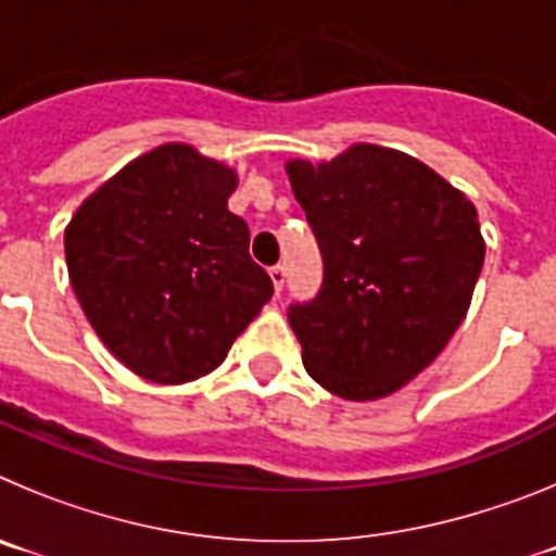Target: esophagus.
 Returning <instances> with one entry per match:
<instances>
[{
  "instance_id": "esophagus-1",
  "label": "esophagus",
  "mask_w": 556,
  "mask_h": 556,
  "mask_svg": "<svg viewBox=\"0 0 556 556\" xmlns=\"http://www.w3.org/2000/svg\"><path fill=\"white\" fill-rule=\"evenodd\" d=\"M269 278H273L275 292H281L283 281H287V267H283V264H275V267H269Z\"/></svg>"
}]
</instances>
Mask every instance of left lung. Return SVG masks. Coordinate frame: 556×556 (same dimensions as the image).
<instances>
[{"label": "left lung", "instance_id": "8db88e82", "mask_svg": "<svg viewBox=\"0 0 556 556\" xmlns=\"http://www.w3.org/2000/svg\"><path fill=\"white\" fill-rule=\"evenodd\" d=\"M323 253V287L289 306L303 365L345 401L392 395L440 356L484 264L479 214L424 161L378 144L287 164Z\"/></svg>", "mask_w": 556, "mask_h": 556}]
</instances>
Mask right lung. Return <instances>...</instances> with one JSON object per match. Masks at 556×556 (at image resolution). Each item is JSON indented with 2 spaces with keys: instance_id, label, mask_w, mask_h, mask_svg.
Returning <instances> with one entry per match:
<instances>
[{
  "instance_id": "add662e5",
  "label": "right lung",
  "mask_w": 556,
  "mask_h": 556,
  "mask_svg": "<svg viewBox=\"0 0 556 556\" xmlns=\"http://www.w3.org/2000/svg\"><path fill=\"white\" fill-rule=\"evenodd\" d=\"M236 172L191 144L144 152L66 225L68 281L102 345L155 384L217 370L273 298L228 211Z\"/></svg>"
}]
</instances>
